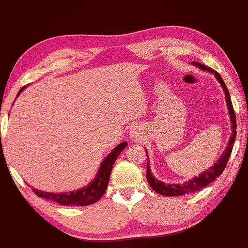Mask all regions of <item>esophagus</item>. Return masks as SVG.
<instances>
[{
  "mask_svg": "<svg viewBox=\"0 0 248 248\" xmlns=\"http://www.w3.org/2000/svg\"><path fill=\"white\" fill-rule=\"evenodd\" d=\"M130 134H131V137H133V138H139L140 131H139V129H137V127H134V129L131 130Z\"/></svg>",
  "mask_w": 248,
  "mask_h": 248,
  "instance_id": "obj_1",
  "label": "esophagus"
}]
</instances>
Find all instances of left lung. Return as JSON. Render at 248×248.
Returning a JSON list of instances; mask_svg holds the SVG:
<instances>
[{"label":"left lung","mask_w":248,"mask_h":248,"mask_svg":"<svg viewBox=\"0 0 248 248\" xmlns=\"http://www.w3.org/2000/svg\"><path fill=\"white\" fill-rule=\"evenodd\" d=\"M194 65L199 66L202 70H207V71L213 72L215 75V77L217 80L221 82L223 90H224V94H225V99H227V105L229 108V112H230V119L232 123V134L231 138L229 140L228 147L225 148V151L223 154L221 155V157L218 158V161H216V163L210 168L209 170H206L203 173H201L199 177H194L193 179L189 180V182H186L184 184H166V183H162L160 180L155 179L154 176L151 173V170H149V166L147 163V172H146V176H147V180L151 185V187L154 189L155 192L161 195H166V197H177V195H184V194H189V193H194V192L200 191L206 186H208L210 183L214 182L218 176L222 175V172L224 171L225 167H227V163L229 161V158L231 156V152L232 148H233V142L236 140V136H237V122H236V114H234L233 110V106H232L231 102V97L230 94H229L228 87L225 86L224 81L221 76H219L218 72L214 71L213 69H210L209 66L207 68L206 65L203 64H200L198 62H193Z\"/></svg>","instance_id":"left-lung-1"}]
</instances>
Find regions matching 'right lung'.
I'll return each instance as SVG.
<instances>
[{
    "label": "right lung",
    "instance_id": "obj_1",
    "mask_svg": "<svg viewBox=\"0 0 248 248\" xmlns=\"http://www.w3.org/2000/svg\"><path fill=\"white\" fill-rule=\"evenodd\" d=\"M23 90L24 87L19 91V93ZM126 142L119 143L117 147L110 153L108 156L103 160L95 178L92 180L86 187L78 189L76 192H68V193H47V192L32 188L33 192L40 198L55 201V202L62 204V206H88V204L96 202L105 194L116 157L118 156L119 153L126 147Z\"/></svg>",
    "mask_w": 248,
    "mask_h": 248
}]
</instances>
